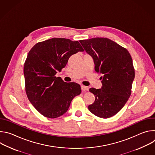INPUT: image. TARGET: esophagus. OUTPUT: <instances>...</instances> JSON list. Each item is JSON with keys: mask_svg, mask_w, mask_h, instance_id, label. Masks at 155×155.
Returning <instances> with one entry per match:
<instances>
[{"mask_svg": "<svg viewBox=\"0 0 155 155\" xmlns=\"http://www.w3.org/2000/svg\"><path fill=\"white\" fill-rule=\"evenodd\" d=\"M81 90L82 91H88V90H89V88H88V87L83 86V85L81 86Z\"/></svg>", "mask_w": 155, "mask_h": 155, "instance_id": "34e87169", "label": "esophagus"}]
</instances>
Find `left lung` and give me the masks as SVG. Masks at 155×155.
Masks as SVG:
<instances>
[{
    "instance_id": "obj_1",
    "label": "left lung",
    "mask_w": 155,
    "mask_h": 155,
    "mask_svg": "<svg viewBox=\"0 0 155 155\" xmlns=\"http://www.w3.org/2000/svg\"><path fill=\"white\" fill-rule=\"evenodd\" d=\"M80 42L93 58L96 72L102 75L101 89H90L96 99L88 109L99 118L112 117L120 111L130 96L135 77L132 58L126 48L107 38L96 37Z\"/></svg>"
}]
</instances>
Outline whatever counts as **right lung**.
<instances>
[{"label":"right lung","instance_id":"right-lung-1","mask_svg":"<svg viewBox=\"0 0 155 155\" xmlns=\"http://www.w3.org/2000/svg\"><path fill=\"white\" fill-rule=\"evenodd\" d=\"M84 50L78 41L53 38L38 42L29 51L24 65L28 99L44 117L56 118L64 114L74 97L80 94V84L65 83L55 77L69 58Z\"/></svg>","mask_w":155,"mask_h":155}]
</instances>
